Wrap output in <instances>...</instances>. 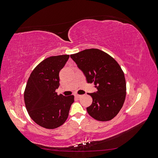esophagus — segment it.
Returning <instances> with one entry per match:
<instances>
[{"label": "esophagus", "instance_id": "obj_1", "mask_svg": "<svg viewBox=\"0 0 158 158\" xmlns=\"http://www.w3.org/2000/svg\"><path fill=\"white\" fill-rule=\"evenodd\" d=\"M81 96H82V95H78V94H76L75 95V97L77 98H80Z\"/></svg>", "mask_w": 158, "mask_h": 158}]
</instances>
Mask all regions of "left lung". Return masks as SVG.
Returning <instances> with one entry per match:
<instances>
[{"label": "left lung", "instance_id": "8db88e82", "mask_svg": "<svg viewBox=\"0 0 158 158\" xmlns=\"http://www.w3.org/2000/svg\"><path fill=\"white\" fill-rule=\"evenodd\" d=\"M70 57L83 72L87 82L94 83L98 89L89 94L93 102L86 108L88 114L99 121L111 120L120 111L126 98V81L120 65L98 49H85Z\"/></svg>", "mask_w": 158, "mask_h": 158}]
</instances>
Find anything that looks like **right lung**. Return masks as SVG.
Instances as JSON below:
<instances>
[{"label": "right lung", "instance_id": "1", "mask_svg": "<svg viewBox=\"0 0 158 158\" xmlns=\"http://www.w3.org/2000/svg\"><path fill=\"white\" fill-rule=\"evenodd\" d=\"M69 58V55L45 59L33 69L24 91V102L32 120L42 127L54 129L64 123L69 117L74 95H58L59 72Z\"/></svg>", "mask_w": 158, "mask_h": 158}]
</instances>
